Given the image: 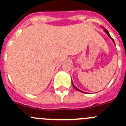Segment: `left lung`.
Here are the masks:
<instances>
[{"label":"left lung","mask_w":126,"mask_h":126,"mask_svg":"<svg viewBox=\"0 0 126 126\" xmlns=\"http://www.w3.org/2000/svg\"><path fill=\"white\" fill-rule=\"evenodd\" d=\"M104 30V31H105V33H106L107 34V35H108V36H109V37H110V38L111 39H112V41H113V43H115V42H114V40H113V39L112 38V37H111V36H110V34H109V32H108V31H107V30H106V29H105V28H104V30ZM72 85H73V87H74V88H75L76 90H78V91H79V92H83V93H84V92H82V91H81V90H79V89H78V88H77L75 86H74V84H73V81H72Z\"/></svg>","instance_id":"left-lung-1"}]
</instances>
